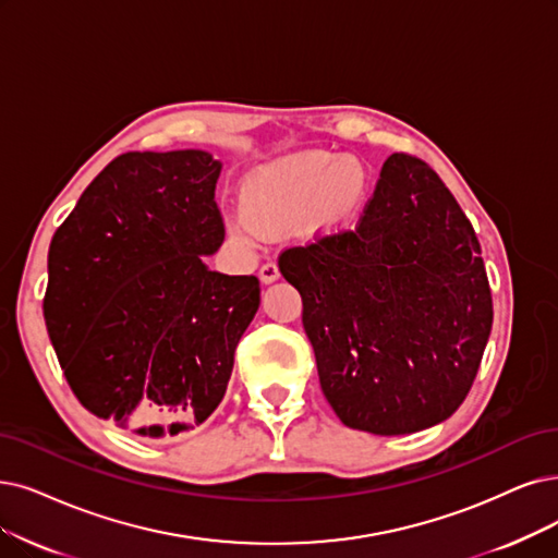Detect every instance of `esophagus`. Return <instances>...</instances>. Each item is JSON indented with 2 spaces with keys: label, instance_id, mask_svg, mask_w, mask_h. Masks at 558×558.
<instances>
[{
  "label": "esophagus",
  "instance_id": "34e87169",
  "mask_svg": "<svg viewBox=\"0 0 558 558\" xmlns=\"http://www.w3.org/2000/svg\"><path fill=\"white\" fill-rule=\"evenodd\" d=\"M258 277H260V281H263V283H272V281H277V279H279V267H277V263H265V265L260 267Z\"/></svg>",
  "mask_w": 558,
  "mask_h": 558
}]
</instances>
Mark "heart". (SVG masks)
Returning a JSON list of instances; mask_svg holds the SVG:
<instances>
[{
    "instance_id": "b5f03b06",
    "label": "heart",
    "mask_w": 558,
    "mask_h": 558,
    "mask_svg": "<svg viewBox=\"0 0 558 558\" xmlns=\"http://www.w3.org/2000/svg\"><path fill=\"white\" fill-rule=\"evenodd\" d=\"M368 173L352 160L327 150H300L247 175L235 233L254 240L258 231H279L300 221L306 238L341 235L354 227L366 204Z\"/></svg>"
}]
</instances>
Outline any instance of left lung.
Returning a JSON list of instances; mask_svg holds the SVG:
<instances>
[{"label":"left lung","mask_w":558,"mask_h":558,"mask_svg":"<svg viewBox=\"0 0 558 558\" xmlns=\"http://www.w3.org/2000/svg\"><path fill=\"white\" fill-rule=\"evenodd\" d=\"M320 387L348 428L408 435L470 393L493 329L472 221L418 158H387L360 227L279 256Z\"/></svg>","instance_id":"obj_1"}]
</instances>
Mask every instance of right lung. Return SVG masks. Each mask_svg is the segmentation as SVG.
Masks as SVG:
<instances>
[{
  "mask_svg": "<svg viewBox=\"0 0 558 558\" xmlns=\"http://www.w3.org/2000/svg\"><path fill=\"white\" fill-rule=\"evenodd\" d=\"M208 150L123 153L84 190L48 254L43 314L80 403L142 437L192 430L221 403L256 277L208 270L225 242Z\"/></svg>",
  "mask_w": 558,
  "mask_h": 558,
  "instance_id": "1",
  "label": "right lung"
}]
</instances>
